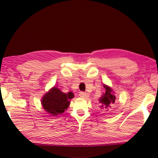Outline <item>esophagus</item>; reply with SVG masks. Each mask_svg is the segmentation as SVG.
Masks as SVG:
<instances>
[{"mask_svg":"<svg viewBox=\"0 0 158 158\" xmlns=\"http://www.w3.org/2000/svg\"><path fill=\"white\" fill-rule=\"evenodd\" d=\"M79 95L80 96V97L84 98H89V93H85V92H80Z\"/></svg>","mask_w":158,"mask_h":158,"instance_id":"34e87169","label":"esophagus"}]
</instances>
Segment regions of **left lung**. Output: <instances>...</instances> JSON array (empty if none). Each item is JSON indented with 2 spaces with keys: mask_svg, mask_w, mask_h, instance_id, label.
<instances>
[{
  "mask_svg": "<svg viewBox=\"0 0 158 158\" xmlns=\"http://www.w3.org/2000/svg\"><path fill=\"white\" fill-rule=\"evenodd\" d=\"M104 87L105 88L106 91L105 93H103V95L99 100V103H100L99 107L102 111H107L115 105L116 98L114 95L113 90L110 87L105 85H104Z\"/></svg>",
  "mask_w": 158,
  "mask_h": 158,
  "instance_id": "1",
  "label": "left lung"
}]
</instances>
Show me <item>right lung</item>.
Returning <instances> with one entry per match:
<instances>
[{"mask_svg":"<svg viewBox=\"0 0 158 158\" xmlns=\"http://www.w3.org/2000/svg\"><path fill=\"white\" fill-rule=\"evenodd\" d=\"M74 98L73 93L61 92L56 87L49 90L42 99V107L52 116L63 114L70 104L69 100Z\"/></svg>","mask_w":158,"mask_h":158,"instance_id":"obj_1","label":"right lung"}]
</instances>
